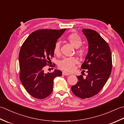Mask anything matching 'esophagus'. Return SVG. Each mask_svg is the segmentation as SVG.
I'll list each match as a JSON object with an SVG mask.
<instances>
[{
	"label": "esophagus",
	"instance_id": "esophagus-1",
	"mask_svg": "<svg viewBox=\"0 0 124 124\" xmlns=\"http://www.w3.org/2000/svg\"><path fill=\"white\" fill-rule=\"evenodd\" d=\"M62 75H64V76H68V75H70V73H68L66 71H63L62 72Z\"/></svg>",
	"mask_w": 124,
	"mask_h": 124
}]
</instances>
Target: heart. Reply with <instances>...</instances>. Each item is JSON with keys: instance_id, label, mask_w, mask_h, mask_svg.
I'll return each mask as SVG.
<instances>
[{"instance_id": "obj_1", "label": "heart", "mask_w": 124, "mask_h": 124, "mask_svg": "<svg viewBox=\"0 0 124 124\" xmlns=\"http://www.w3.org/2000/svg\"><path fill=\"white\" fill-rule=\"evenodd\" d=\"M67 39L75 48H77L76 52L80 56H83L85 55V50L84 48H79L82 45L83 41L81 37L78 34L76 33H71L67 36ZM53 51L55 54H59L60 52V44L59 42H56L55 43ZM78 62V60L75 57H64L58 63V67L62 70L67 71H71L74 69L75 65Z\"/></svg>"}]
</instances>
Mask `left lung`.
Segmentation results:
<instances>
[{"mask_svg":"<svg viewBox=\"0 0 124 124\" xmlns=\"http://www.w3.org/2000/svg\"><path fill=\"white\" fill-rule=\"evenodd\" d=\"M82 31L88 40V52L81 68L87 70L88 74L85 78L77 76L78 81L71 90L76 96L85 99L95 95L103 87L111 74L112 64L107 42L93 30L83 29Z\"/></svg>","mask_w":124,"mask_h":124,"instance_id":"obj_1","label":"left lung"}]
</instances>
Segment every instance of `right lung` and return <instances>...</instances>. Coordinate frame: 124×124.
I'll return each instance as SVG.
<instances>
[{
  "label": "right lung",
  "mask_w": 124,
  "mask_h": 124,
  "mask_svg": "<svg viewBox=\"0 0 124 124\" xmlns=\"http://www.w3.org/2000/svg\"><path fill=\"white\" fill-rule=\"evenodd\" d=\"M66 29H40L29 36L19 53L20 79L28 93L36 99H44L53 91L54 79L62 76L60 70L44 73L46 65H50L54 57V47L57 39Z\"/></svg>",
  "instance_id": "add662e5"
}]
</instances>
